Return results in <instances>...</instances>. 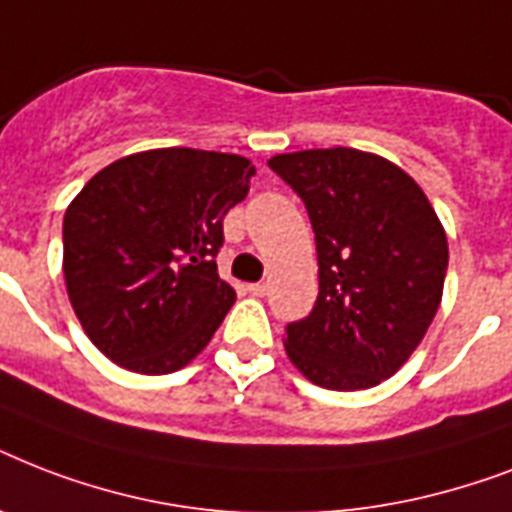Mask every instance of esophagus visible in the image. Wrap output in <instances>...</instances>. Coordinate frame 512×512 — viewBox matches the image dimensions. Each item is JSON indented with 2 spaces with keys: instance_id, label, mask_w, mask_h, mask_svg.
Listing matches in <instances>:
<instances>
[{
  "instance_id": "obj_1",
  "label": "esophagus",
  "mask_w": 512,
  "mask_h": 512,
  "mask_svg": "<svg viewBox=\"0 0 512 512\" xmlns=\"http://www.w3.org/2000/svg\"><path fill=\"white\" fill-rule=\"evenodd\" d=\"M247 292H249V295H255V297H263L265 292H268V287H265L263 281H257V284H249Z\"/></svg>"
}]
</instances>
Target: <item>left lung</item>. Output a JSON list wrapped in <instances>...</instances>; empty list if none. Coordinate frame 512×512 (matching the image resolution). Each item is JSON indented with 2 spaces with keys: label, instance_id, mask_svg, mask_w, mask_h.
<instances>
[{
  "label": "left lung",
  "instance_id": "8db88e82",
  "mask_svg": "<svg viewBox=\"0 0 512 512\" xmlns=\"http://www.w3.org/2000/svg\"><path fill=\"white\" fill-rule=\"evenodd\" d=\"M303 199L319 257L313 311L284 329L292 364L329 390L380 385L428 332L449 247L428 196L396 164L356 148L273 156Z\"/></svg>",
  "mask_w": 512,
  "mask_h": 512
}]
</instances>
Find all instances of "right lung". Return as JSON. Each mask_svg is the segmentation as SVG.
<instances>
[{
    "mask_svg": "<svg viewBox=\"0 0 512 512\" xmlns=\"http://www.w3.org/2000/svg\"><path fill=\"white\" fill-rule=\"evenodd\" d=\"M252 175L244 156L159 148L84 185L63 217V276L100 353L130 372L170 374L212 340L236 300L217 276L223 217Z\"/></svg>",
    "mask_w": 512,
    "mask_h": 512,
    "instance_id": "obj_1",
    "label": "right lung"
}]
</instances>
